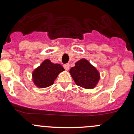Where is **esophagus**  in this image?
Segmentation results:
<instances>
[{
  "mask_svg": "<svg viewBox=\"0 0 134 134\" xmlns=\"http://www.w3.org/2000/svg\"><path fill=\"white\" fill-rule=\"evenodd\" d=\"M63 67H64V69L66 70V71H69L70 68L69 63H66V64H64L63 65Z\"/></svg>",
  "mask_w": 134,
  "mask_h": 134,
  "instance_id": "esophagus-1",
  "label": "esophagus"
}]
</instances>
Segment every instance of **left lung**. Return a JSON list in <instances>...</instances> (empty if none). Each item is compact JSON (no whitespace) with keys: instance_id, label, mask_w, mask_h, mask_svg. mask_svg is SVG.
<instances>
[{"instance_id":"obj_1","label":"left lung","mask_w":134,"mask_h":134,"mask_svg":"<svg viewBox=\"0 0 134 134\" xmlns=\"http://www.w3.org/2000/svg\"><path fill=\"white\" fill-rule=\"evenodd\" d=\"M69 72L76 84L86 89L94 88L100 79L98 71L85 59L78 61Z\"/></svg>"}]
</instances>
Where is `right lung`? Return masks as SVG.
Instances as JSON below:
<instances>
[{"label": "right lung", "instance_id": "1", "mask_svg": "<svg viewBox=\"0 0 134 134\" xmlns=\"http://www.w3.org/2000/svg\"><path fill=\"white\" fill-rule=\"evenodd\" d=\"M64 71L60 64L53 63L46 59L32 73L35 85L41 88H44L53 84L59 72Z\"/></svg>", "mask_w": 134, "mask_h": 134}]
</instances>
